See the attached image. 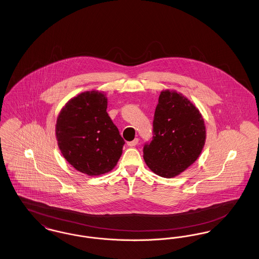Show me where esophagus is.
<instances>
[{"label":"esophagus","instance_id":"34e87169","mask_svg":"<svg viewBox=\"0 0 259 259\" xmlns=\"http://www.w3.org/2000/svg\"><path fill=\"white\" fill-rule=\"evenodd\" d=\"M138 143H139V139H138V138H136L135 140H133V141H131V142H128V143H127V145H128L129 147L133 148V147H136V146L138 145Z\"/></svg>","mask_w":259,"mask_h":259}]
</instances>
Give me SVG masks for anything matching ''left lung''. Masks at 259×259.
I'll use <instances>...</instances> for the list:
<instances>
[{
	"label": "left lung",
	"instance_id": "obj_1",
	"mask_svg": "<svg viewBox=\"0 0 259 259\" xmlns=\"http://www.w3.org/2000/svg\"><path fill=\"white\" fill-rule=\"evenodd\" d=\"M152 126V139L143 149L144 159L152 172L172 178L199 157L206 140L204 119L182 94L161 92Z\"/></svg>",
	"mask_w": 259,
	"mask_h": 259
}]
</instances>
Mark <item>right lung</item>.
Returning <instances> with one entry per match:
<instances>
[{"mask_svg":"<svg viewBox=\"0 0 259 259\" xmlns=\"http://www.w3.org/2000/svg\"><path fill=\"white\" fill-rule=\"evenodd\" d=\"M107 98L96 91L71 99L56 122V138L63 156L74 169L98 176L114 168L124 142L107 112Z\"/></svg>","mask_w":259,"mask_h":259,"instance_id":"obj_1","label":"right lung"}]
</instances>
